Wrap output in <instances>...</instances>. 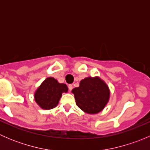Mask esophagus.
Masks as SVG:
<instances>
[{"label":"esophagus","mask_w":150,"mask_h":150,"mask_svg":"<svg viewBox=\"0 0 150 150\" xmlns=\"http://www.w3.org/2000/svg\"><path fill=\"white\" fill-rule=\"evenodd\" d=\"M68 88H69V91H71L72 90V88H73V86H72V85H69V86H68Z\"/></svg>","instance_id":"esophagus-1"}]
</instances>
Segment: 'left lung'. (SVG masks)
<instances>
[{"instance_id": "left-lung-1", "label": "left lung", "mask_w": 150, "mask_h": 150, "mask_svg": "<svg viewBox=\"0 0 150 150\" xmlns=\"http://www.w3.org/2000/svg\"><path fill=\"white\" fill-rule=\"evenodd\" d=\"M77 106L88 114H97L104 110L110 97L107 83L99 77H87L79 87L72 90Z\"/></svg>"}]
</instances>
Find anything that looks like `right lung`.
Returning <instances> with one entry per match:
<instances>
[{
	"label": "right lung",
	"mask_w": 150,
	"mask_h": 150,
	"mask_svg": "<svg viewBox=\"0 0 150 150\" xmlns=\"http://www.w3.org/2000/svg\"><path fill=\"white\" fill-rule=\"evenodd\" d=\"M67 91L66 84L60 83L57 79L49 77L46 78L35 91L34 99L40 108L48 110L57 107L62 93Z\"/></svg>",
	"instance_id": "1"
}]
</instances>
